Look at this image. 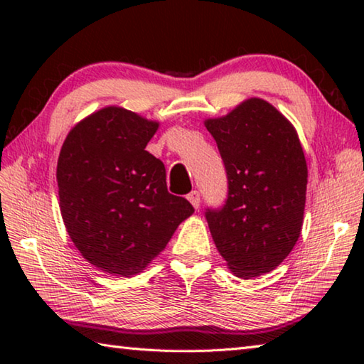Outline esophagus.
Here are the masks:
<instances>
[{
    "label": "esophagus",
    "mask_w": 364,
    "mask_h": 364,
    "mask_svg": "<svg viewBox=\"0 0 364 364\" xmlns=\"http://www.w3.org/2000/svg\"><path fill=\"white\" fill-rule=\"evenodd\" d=\"M188 200L191 202V204H193L194 208H199V205H200V194H199V191H193V193H189Z\"/></svg>",
    "instance_id": "1"
}]
</instances>
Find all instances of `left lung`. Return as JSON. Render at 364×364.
<instances>
[{
    "mask_svg": "<svg viewBox=\"0 0 364 364\" xmlns=\"http://www.w3.org/2000/svg\"><path fill=\"white\" fill-rule=\"evenodd\" d=\"M204 125L228 175L225 205L205 212L213 242L237 278L269 273L291 254L304 225L308 168L299 134L260 97Z\"/></svg>",
    "mask_w": 364,
    "mask_h": 364,
    "instance_id": "8db88e82",
    "label": "left lung"
}]
</instances>
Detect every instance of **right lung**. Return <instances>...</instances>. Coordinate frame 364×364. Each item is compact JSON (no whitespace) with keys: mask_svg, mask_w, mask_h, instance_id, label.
Listing matches in <instances>:
<instances>
[{"mask_svg":"<svg viewBox=\"0 0 364 364\" xmlns=\"http://www.w3.org/2000/svg\"><path fill=\"white\" fill-rule=\"evenodd\" d=\"M159 122L119 106L80 120L58 159L59 207L86 262L130 278L156 258L193 205L167 191L164 164L146 151Z\"/></svg>","mask_w":364,"mask_h":364,"instance_id":"obj_1","label":"right lung"}]
</instances>
